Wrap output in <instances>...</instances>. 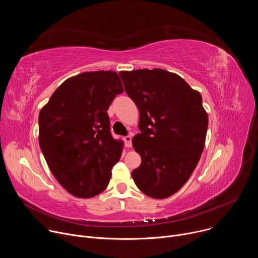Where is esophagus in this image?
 I'll return each mask as SVG.
<instances>
[{
	"instance_id": "34e87169",
	"label": "esophagus",
	"mask_w": 258,
	"mask_h": 258,
	"mask_svg": "<svg viewBox=\"0 0 258 258\" xmlns=\"http://www.w3.org/2000/svg\"><path fill=\"white\" fill-rule=\"evenodd\" d=\"M123 140H124V144H125V146L127 147V148H131V147H132V137L131 136H126V137L123 138Z\"/></svg>"
}]
</instances>
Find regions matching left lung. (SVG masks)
Listing matches in <instances>:
<instances>
[{
    "mask_svg": "<svg viewBox=\"0 0 258 258\" xmlns=\"http://www.w3.org/2000/svg\"><path fill=\"white\" fill-rule=\"evenodd\" d=\"M119 76L140 111L141 133L133 146L142 163L132 176L145 195L167 198L185 185L204 149L208 116L201 94L160 68L120 71Z\"/></svg>",
    "mask_w": 258,
    "mask_h": 258,
    "instance_id": "1",
    "label": "left lung"
}]
</instances>
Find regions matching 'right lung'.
<instances>
[{
  "label": "right lung",
  "mask_w": 258,
  "mask_h": 258,
  "mask_svg": "<svg viewBox=\"0 0 258 258\" xmlns=\"http://www.w3.org/2000/svg\"><path fill=\"white\" fill-rule=\"evenodd\" d=\"M123 88L114 71H90L65 81L39 115L40 147L60 185L71 195L103 192L122 143L110 132L107 110Z\"/></svg>",
  "instance_id": "add662e5"
}]
</instances>
